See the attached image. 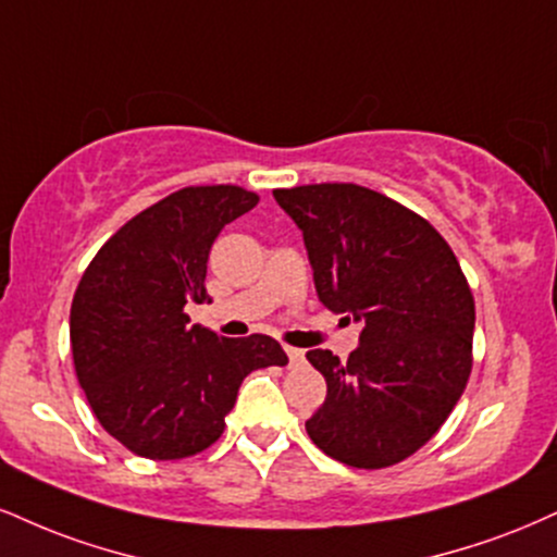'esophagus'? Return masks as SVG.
Returning <instances> with one entry per match:
<instances>
[{
	"instance_id": "34e87169",
	"label": "esophagus",
	"mask_w": 557,
	"mask_h": 557,
	"mask_svg": "<svg viewBox=\"0 0 557 557\" xmlns=\"http://www.w3.org/2000/svg\"><path fill=\"white\" fill-rule=\"evenodd\" d=\"M285 352H287V360H290V366H304V360H306V352L304 350L285 345Z\"/></svg>"
}]
</instances>
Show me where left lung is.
Returning a JSON list of instances; mask_svg holds the SVG:
<instances>
[{
  "label": "left lung",
  "mask_w": 557,
  "mask_h": 557,
  "mask_svg": "<svg viewBox=\"0 0 557 557\" xmlns=\"http://www.w3.org/2000/svg\"><path fill=\"white\" fill-rule=\"evenodd\" d=\"M304 231L319 300L360 321V345L339 360L306 358L326 399L306 431L326 457L381 470L438 433L472 371L474 298L441 233L358 184L274 189Z\"/></svg>",
  "instance_id": "8db88e82"
}]
</instances>
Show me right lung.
Segmentation results:
<instances>
[{"label": "right lung", "mask_w": 557, "mask_h": 557, "mask_svg": "<svg viewBox=\"0 0 557 557\" xmlns=\"http://www.w3.org/2000/svg\"><path fill=\"white\" fill-rule=\"evenodd\" d=\"M233 184L186 186L100 246L70 311L72 360L98 423L145 459H184L223 435L240 381L287 355L267 334L227 339L189 324L210 300L207 259L227 223L257 207Z\"/></svg>", "instance_id": "obj_1"}]
</instances>
